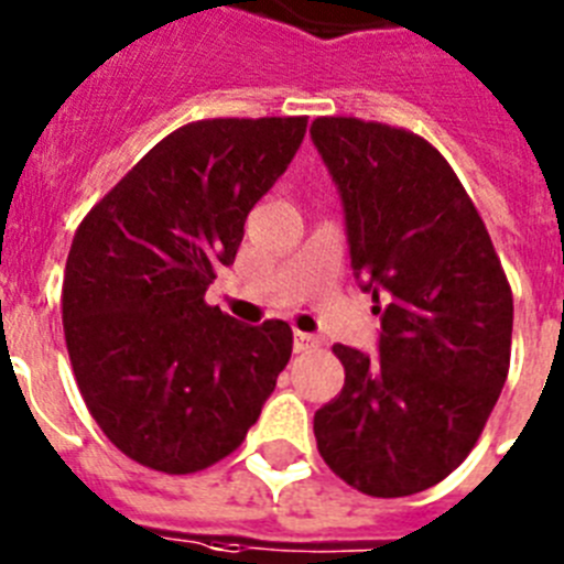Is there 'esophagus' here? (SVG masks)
I'll use <instances>...</instances> for the list:
<instances>
[{"mask_svg": "<svg viewBox=\"0 0 564 564\" xmlns=\"http://www.w3.org/2000/svg\"><path fill=\"white\" fill-rule=\"evenodd\" d=\"M293 344H296V352H311L318 347V338L311 336V333H299L293 336Z\"/></svg>", "mask_w": 564, "mask_h": 564, "instance_id": "1", "label": "esophagus"}]
</instances>
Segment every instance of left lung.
Segmentation results:
<instances>
[{
    "label": "left lung",
    "instance_id": "obj_1",
    "mask_svg": "<svg viewBox=\"0 0 564 564\" xmlns=\"http://www.w3.org/2000/svg\"><path fill=\"white\" fill-rule=\"evenodd\" d=\"M341 194L350 265L381 316L378 358L333 344L344 387L318 455L370 497H406L475 449L511 361L514 296L475 203L421 134L361 118L311 127Z\"/></svg>",
    "mask_w": 564,
    "mask_h": 564
}]
</instances>
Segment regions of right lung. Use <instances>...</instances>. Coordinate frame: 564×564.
<instances>
[{
	"label": "right lung",
	"instance_id": "right-lung-1",
	"mask_svg": "<svg viewBox=\"0 0 564 564\" xmlns=\"http://www.w3.org/2000/svg\"><path fill=\"white\" fill-rule=\"evenodd\" d=\"M307 118H212L174 129L93 206L62 288L67 352L89 415L127 457L192 475L231 455L291 361L293 333L206 305L246 217Z\"/></svg>",
	"mask_w": 564,
	"mask_h": 564
}]
</instances>
